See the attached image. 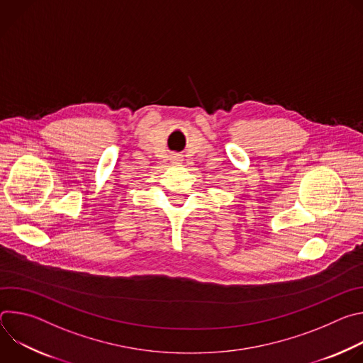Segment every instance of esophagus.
<instances>
[{"label": "esophagus", "mask_w": 363, "mask_h": 363, "mask_svg": "<svg viewBox=\"0 0 363 363\" xmlns=\"http://www.w3.org/2000/svg\"><path fill=\"white\" fill-rule=\"evenodd\" d=\"M178 158H179V157H174V160H178Z\"/></svg>", "instance_id": "1"}]
</instances>
